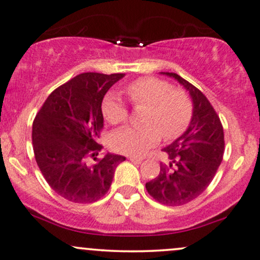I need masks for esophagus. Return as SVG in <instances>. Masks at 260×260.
Wrapping results in <instances>:
<instances>
[{"instance_id": "34e87169", "label": "esophagus", "mask_w": 260, "mask_h": 260, "mask_svg": "<svg viewBox=\"0 0 260 260\" xmlns=\"http://www.w3.org/2000/svg\"><path fill=\"white\" fill-rule=\"evenodd\" d=\"M128 159H129L131 162L138 163V164L141 162V158H140V157H138V156H129V157H128Z\"/></svg>"}]
</instances>
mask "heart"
Instances as JSON below:
<instances>
[{"mask_svg":"<svg viewBox=\"0 0 260 260\" xmlns=\"http://www.w3.org/2000/svg\"><path fill=\"white\" fill-rule=\"evenodd\" d=\"M128 97L136 107H147L144 126L120 128L110 137V146L126 154H141L158 144L160 137L174 140L188 129L193 117V101L183 88H174L168 80L144 77L126 87ZM102 114L111 124L122 123L128 119L124 103L114 94H108L102 103Z\"/></svg>","mask_w":260,"mask_h":260,"instance_id":"heart-1","label":"heart"}]
</instances>
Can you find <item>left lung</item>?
<instances>
[{"instance_id":"8db88e82","label":"left lung","mask_w":260,"mask_h":260,"mask_svg":"<svg viewBox=\"0 0 260 260\" xmlns=\"http://www.w3.org/2000/svg\"><path fill=\"white\" fill-rule=\"evenodd\" d=\"M193 100V117L188 129L163 149L169 163H160L158 176L146 182V190L154 200L168 206L192 202L208 188L224 153V132L219 116L199 88L176 73Z\"/></svg>"}]
</instances>
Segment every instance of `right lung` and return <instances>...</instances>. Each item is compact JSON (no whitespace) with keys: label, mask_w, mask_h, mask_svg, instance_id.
I'll return each mask as SVG.
<instances>
[{"label":"right lung","mask_w":260,"mask_h":260,"mask_svg":"<svg viewBox=\"0 0 260 260\" xmlns=\"http://www.w3.org/2000/svg\"><path fill=\"white\" fill-rule=\"evenodd\" d=\"M122 73H81L49 94L32 126L35 158L45 181L72 203L87 204L107 194L126 157L97 143L104 126L102 101ZM93 159L91 161L89 158Z\"/></svg>","instance_id":"obj_1"}]
</instances>
